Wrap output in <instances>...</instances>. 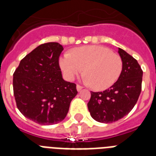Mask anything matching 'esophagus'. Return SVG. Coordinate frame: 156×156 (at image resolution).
Wrapping results in <instances>:
<instances>
[{"label":"esophagus","mask_w":156,"mask_h":156,"mask_svg":"<svg viewBox=\"0 0 156 156\" xmlns=\"http://www.w3.org/2000/svg\"><path fill=\"white\" fill-rule=\"evenodd\" d=\"M76 88H77V90H78V91H80V90H82V89H83V87L80 85H77Z\"/></svg>","instance_id":"1"}]
</instances>
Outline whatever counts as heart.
Masks as SVG:
<instances>
[{
	"label": "heart",
	"instance_id": "heart-1",
	"mask_svg": "<svg viewBox=\"0 0 156 156\" xmlns=\"http://www.w3.org/2000/svg\"><path fill=\"white\" fill-rule=\"evenodd\" d=\"M59 66L68 80H73L85 69V83L100 90L113 85L123 69L121 56L100 45L76 48L60 57Z\"/></svg>",
	"mask_w": 156,
	"mask_h": 156
}]
</instances>
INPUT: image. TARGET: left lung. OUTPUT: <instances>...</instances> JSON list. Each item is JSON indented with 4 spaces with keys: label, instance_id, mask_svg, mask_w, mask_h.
I'll return each mask as SVG.
<instances>
[{
    "label": "left lung",
    "instance_id": "obj_1",
    "mask_svg": "<svg viewBox=\"0 0 156 156\" xmlns=\"http://www.w3.org/2000/svg\"><path fill=\"white\" fill-rule=\"evenodd\" d=\"M123 69L118 80L102 92L91 91L88 110L94 120L112 123L126 116L133 109L140 95L143 70L137 60L119 48Z\"/></svg>",
    "mask_w": 156,
    "mask_h": 156
}]
</instances>
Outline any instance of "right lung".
Segmentation results:
<instances>
[{"label":"right lung","instance_id":"obj_1","mask_svg":"<svg viewBox=\"0 0 156 156\" xmlns=\"http://www.w3.org/2000/svg\"><path fill=\"white\" fill-rule=\"evenodd\" d=\"M63 49L56 42L40 45L20 61L13 73L17 107L35 123L49 126L63 121L78 94L75 84L62 78L58 61Z\"/></svg>","mask_w":156,"mask_h":156}]
</instances>
